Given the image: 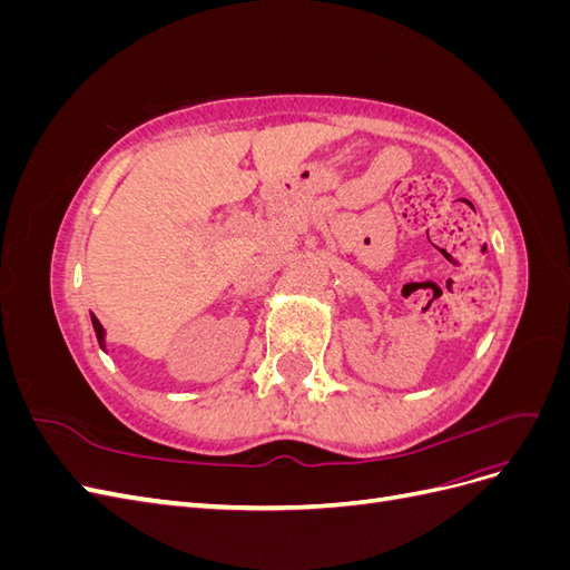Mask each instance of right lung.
Masks as SVG:
<instances>
[{
  "label": "right lung",
  "instance_id": "right-lung-1",
  "mask_svg": "<svg viewBox=\"0 0 570 570\" xmlns=\"http://www.w3.org/2000/svg\"><path fill=\"white\" fill-rule=\"evenodd\" d=\"M92 325H95V333H97V340H99V347L105 350V327H101V323L92 316Z\"/></svg>",
  "mask_w": 570,
  "mask_h": 570
}]
</instances>
